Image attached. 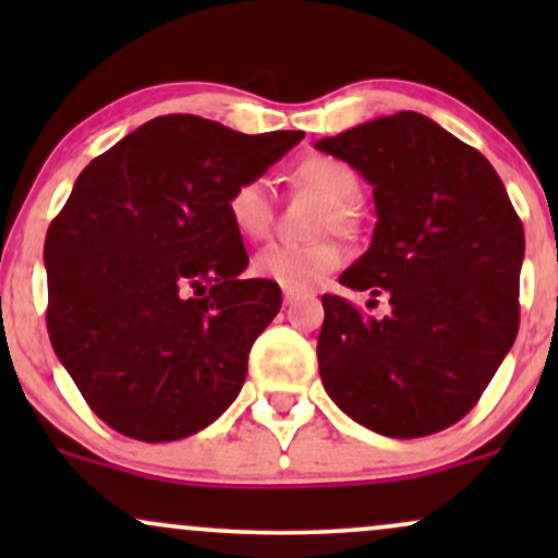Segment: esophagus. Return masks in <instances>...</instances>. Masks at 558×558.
<instances>
[{"instance_id":"1","label":"esophagus","mask_w":558,"mask_h":558,"mask_svg":"<svg viewBox=\"0 0 558 558\" xmlns=\"http://www.w3.org/2000/svg\"><path fill=\"white\" fill-rule=\"evenodd\" d=\"M299 299V293L296 291H291V288H283V301L286 304H293V301Z\"/></svg>"}]
</instances>
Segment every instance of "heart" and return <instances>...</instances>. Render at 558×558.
Segmentation results:
<instances>
[{
	"label": "heart",
	"instance_id": "b5f03b06",
	"mask_svg": "<svg viewBox=\"0 0 558 558\" xmlns=\"http://www.w3.org/2000/svg\"><path fill=\"white\" fill-rule=\"evenodd\" d=\"M293 181L306 185L330 204L323 215V228L343 226L345 207L360 196V175L354 168L336 157L312 155L293 168ZM228 220L241 239L257 241L265 239L272 222V198L270 189L262 178L241 181L228 194L226 202ZM343 265V248L336 241L317 243H272L262 248L254 259V272L272 283L291 288V291H306L317 286L325 275Z\"/></svg>",
	"mask_w": 558,
	"mask_h": 558
}]
</instances>
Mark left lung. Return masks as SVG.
I'll return each instance as SVG.
<instances>
[{
	"mask_svg": "<svg viewBox=\"0 0 558 558\" xmlns=\"http://www.w3.org/2000/svg\"><path fill=\"white\" fill-rule=\"evenodd\" d=\"M315 146L375 196L373 243L338 283L390 304L375 319L325 293L323 386L388 438L446 430L480 401L520 330L522 220L488 159L420 112Z\"/></svg>",
	"mask_w": 558,
	"mask_h": 558,
	"instance_id": "obj_1",
	"label": "left lung"
}]
</instances>
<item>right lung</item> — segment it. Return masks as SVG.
<instances>
[{"instance_id": "obj_1", "label": "right lung", "mask_w": 558, "mask_h": 558, "mask_svg": "<svg viewBox=\"0 0 558 558\" xmlns=\"http://www.w3.org/2000/svg\"><path fill=\"white\" fill-rule=\"evenodd\" d=\"M301 131L262 136L162 114L88 162L44 241L57 360L128 438H189L233 403L280 288L243 280L228 194Z\"/></svg>"}]
</instances>
